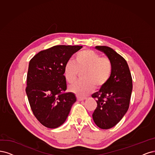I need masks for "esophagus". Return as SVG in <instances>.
Here are the masks:
<instances>
[{"mask_svg": "<svg viewBox=\"0 0 155 155\" xmlns=\"http://www.w3.org/2000/svg\"><path fill=\"white\" fill-rule=\"evenodd\" d=\"M77 100L78 101H84V100H85L86 99V98H84V97H78V96H77Z\"/></svg>", "mask_w": 155, "mask_h": 155, "instance_id": "34e87169", "label": "esophagus"}]
</instances>
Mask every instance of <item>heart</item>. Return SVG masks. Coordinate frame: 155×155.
<instances>
[{
	"label": "heart",
	"instance_id": "b5f03b06",
	"mask_svg": "<svg viewBox=\"0 0 155 155\" xmlns=\"http://www.w3.org/2000/svg\"><path fill=\"white\" fill-rule=\"evenodd\" d=\"M112 63L107 57H101L99 53L91 49L78 53L74 62L68 61L64 66V74L69 83L75 81L78 71L83 72L84 81H77L69 86V90L80 97L86 96L96 86L106 84L111 77Z\"/></svg>",
	"mask_w": 155,
	"mask_h": 155
}]
</instances>
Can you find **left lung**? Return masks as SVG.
Segmentation results:
<instances>
[{"label":"left lung","instance_id":"1","mask_svg":"<svg viewBox=\"0 0 155 155\" xmlns=\"http://www.w3.org/2000/svg\"><path fill=\"white\" fill-rule=\"evenodd\" d=\"M95 48L106 54L113 66L108 81L92 94L97 103L92 114L94 122L100 128L108 129L116 126L128 110L133 89L132 77L126 60L112 48L105 46Z\"/></svg>","mask_w":155,"mask_h":155}]
</instances>
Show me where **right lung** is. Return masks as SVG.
Instances as JSON below:
<instances>
[{"mask_svg": "<svg viewBox=\"0 0 155 155\" xmlns=\"http://www.w3.org/2000/svg\"><path fill=\"white\" fill-rule=\"evenodd\" d=\"M81 46L58 45L40 51L29 61L26 92L33 113L45 127L62 125L76 102L74 94L64 93L66 63Z\"/></svg>", "mask_w": 155, "mask_h": 155, "instance_id": "add662e5", "label": "right lung"}]
</instances>
